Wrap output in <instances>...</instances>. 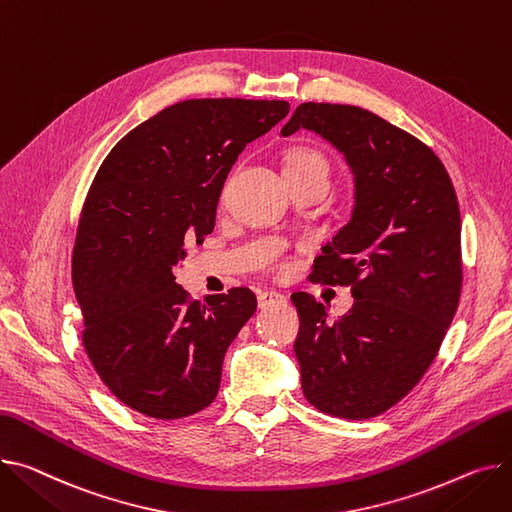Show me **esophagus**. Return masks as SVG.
I'll return each mask as SVG.
<instances>
[{
    "mask_svg": "<svg viewBox=\"0 0 512 512\" xmlns=\"http://www.w3.org/2000/svg\"><path fill=\"white\" fill-rule=\"evenodd\" d=\"M286 302V296L278 290H263L257 294V304L259 309H269V306H278V304H284Z\"/></svg>",
    "mask_w": 512,
    "mask_h": 512,
    "instance_id": "1",
    "label": "esophagus"
}]
</instances>
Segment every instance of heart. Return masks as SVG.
Here are the masks:
<instances>
[{
	"instance_id": "1",
	"label": "heart",
	"mask_w": 512,
	"mask_h": 512,
	"mask_svg": "<svg viewBox=\"0 0 512 512\" xmlns=\"http://www.w3.org/2000/svg\"><path fill=\"white\" fill-rule=\"evenodd\" d=\"M304 168H317L327 175V160L321 152L311 148H300L290 154L286 162V170H304Z\"/></svg>"
}]
</instances>
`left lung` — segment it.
<instances>
[{
    "instance_id": "left-lung-1",
    "label": "left lung",
    "mask_w": 512,
    "mask_h": 512,
    "mask_svg": "<svg viewBox=\"0 0 512 512\" xmlns=\"http://www.w3.org/2000/svg\"><path fill=\"white\" fill-rule=\"evenodd\" d=\"M313 131L354 181L350 220L315 261L313 278L352 286V309L327 319L294 292L302 393L350 420L387 412L432 364L461 296V218L449 173L407 131L352 105L304 102L280 135Z\"/></svg>"
}]
</instances>
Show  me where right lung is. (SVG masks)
Here are the masks:
<instances>
[{
    "mask_svg": "<svg viewBox=\"0 0 512 512\" xmlns=\"http://www.w3.org/2000/svg\"><path fill=\"white\" fill-rule=\"evenodd\" d=\"M290 111L286 100L201 98L131 129L86 197L72 276L86 354L111 393L150 418L208 407L232 339L253 317L249 288L189 300L173 269L216 224L224 181L245 146Z\"/></svg>",
    "mask_w": 512,
    "mask_h": 512,
    "instance_id": "1",
    "label": "right lung"
}]
</instances>
